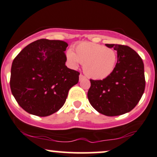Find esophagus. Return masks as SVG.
Returning <instances> with one entry per match:
<instances>
[{
    "mask_svg": "<svg viewBox=\"0 0 157 157\" xmlns=\"http://www.w3.org/2000/svg\"><path fill=\"white\" fill-rule=\"evenodd\" d=\"M85 78H86V77L83 76L82 75H80V80H83V79H85Z\"/></svg>",
    "mask_w": 157,
    "mask_h": 157,
    "instance_id": "1",
    "label": "esophagus"
}]
</instances>
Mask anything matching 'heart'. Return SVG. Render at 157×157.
<instances>
[{
  "label": "heart",
  "mask_w": 157,
  "mask_h": 157,
  "mask_svg": "<svg viewBox=\"0 0 157 157\" xmlns=\"http://www.w3.org/2000/svg\"><path fill=\"white\" fill-rule=\"evenodd\" d=\"M68 64L77 68L83 64L85 74L90 78L102 80L109 76L116 66L117 55L112 48L91 42H83L75 48V53L68 49L66 54Z\"/></svg>",
  "instance_id": "1"
}]
</instances>
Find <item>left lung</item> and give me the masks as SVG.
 <instances>
[{
	"mask_svg": "<svg viewBox=\"0 0 157 157\" xmlns=\"http://www.w3.org/2000/svg\"><path fill=\"white\" fill-rule=\"evenodd\" d=\"M117 52L112 73L102 80L91 81L88 91L90 104L109 117L129 112L137 105L145 87L144 63L140 55L127 46L105 44Z\"/></svg>",
	"mask_w": 157,
	"mask_h": 157,
	"instance_id": "left-lung-1",
	"label": "left lung"
}]
</instances>
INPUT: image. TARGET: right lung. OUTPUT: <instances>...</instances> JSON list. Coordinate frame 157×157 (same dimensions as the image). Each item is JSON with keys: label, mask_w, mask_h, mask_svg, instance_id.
Here are the masks:
<instances>
[{"label": "right lung", "mask_w": 157, "mask_h": 157, "mask_svg": "<svg viewBox=\"0 0 157 157\" xmlns=\"http://www.w3.org/2000/svg\"><path fill=\"white\" fill-rule=\"evenodd\" d=\"M63 40L40 39L16 56L11 68L10 88L19 105L38 117L49 116L64 105L80 73L66 66Z\"/></svg>", "instance_id": "1"}]
</instances>
